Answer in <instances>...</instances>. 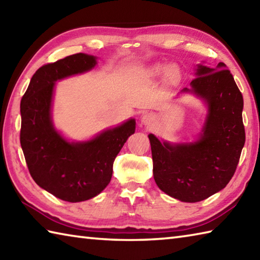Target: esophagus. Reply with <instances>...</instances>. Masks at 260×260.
I'll return each mask as SVG.
<instances>
[{
  "label": "esophagus",
  "instance_id": "1",
  "mask_svg": "<svg viewBox=\"0 0 260 260\" xmlns=\"http://www.w3.org/2000/svg\"><path fill=\"white\" fill-rule=\"evenodd\" d=\"M153 120V117H152L150 114H145L143 117H142V123L144 125H150Z\"/></svg>",
  "mask_w": 260,
  "mask_h": 260
}]
</instances>
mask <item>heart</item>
<instances>
[{"instance_id": "heart-1", "label": "heart", "mask_w": 260, "mask_h": 260, "mask_svg": "<svg viewBox=\"0 0 260 260\" xmlns=\"http://www.w3.org/2000/svg\"><path fill=\"white\" fill-rule=\"evenodd\" d=\"M165 71H167V76L170 80H174L176 78V70L174 68L168 69V68H166V66H164V65H155V66H153V68L151 69V74L159 75L162 72H165Z\"/></svg>"}]
</instances>
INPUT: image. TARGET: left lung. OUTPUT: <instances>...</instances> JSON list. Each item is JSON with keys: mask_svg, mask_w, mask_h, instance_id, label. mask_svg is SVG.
Segmentation results:
<instances>
[{"mask_svg": "<svg viewBox=\"0 0 260 260\" xmlns=\"http://www.w3.org/2000/svg\"><path fill=\"white\" fill-rule=\"evenodd\" d=\"M205 100L208 115L201 139L189 144H170L149 135L153 176L157 187L181 202L196 203L223 189L231 180L245 145L243 98L224 63L216 69L198 65L190 82Z\"/></svg>", "mask_w": 260, "mask_h": 260, "instance_id": "8db88e82", "label": "left lung"}]
</instances>
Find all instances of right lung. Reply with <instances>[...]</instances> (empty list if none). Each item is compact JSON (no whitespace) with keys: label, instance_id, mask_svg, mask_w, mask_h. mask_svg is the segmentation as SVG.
<instances>
[{"label":"right lung","instance_id":"right-lung-1","mask_svg":"<svg viewBox=\"0 0 260 260\" xmlns=\"http://www.w3.org/2000/svg\"><path fill=\"white\" fill-rule=\"evenodd\" d=\"M95 64L94 56L79 53L43 65L32 75L20 105V143L30 175L39 187L71 203L90 200L105 189L117 154L135 133V119L80 143H70L55 131L50 118L55 82Z\"/></svg>","mask_w":260,"mask_h":260}]
</instances>
